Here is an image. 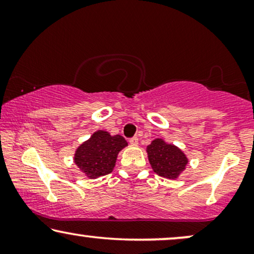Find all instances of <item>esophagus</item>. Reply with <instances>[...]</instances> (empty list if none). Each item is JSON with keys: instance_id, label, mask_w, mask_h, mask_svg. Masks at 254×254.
Segmentation results:
<instances>
[{"instance_id": "1", "label": "esophagus", "mask_w": 254, "mask_h": 254, "mask_svg": "<svg viewBox=\"0 0 254 254\" xmlns=\"http://www.w3.org/2000/svg\"><path fill=\"white\" fill-rule=\"evenodd\" d=\"M129 143H130L131 145H137V144H138V138H137V136H134V137L129 138Z\"/></svg>"}]
</instances>
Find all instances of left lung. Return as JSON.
<instances>
[{"label": "left lung", "instance_id": "obj_1", "mask_svg": "<svg viewBox=\"0 0 254 254\" xmlns=\"http://www.w3.org/2000/svg\"><path fill=\"white\" fill-rule=\"evenodd\" d=\"M147 154L154 172L163 178L177 179L189 163L178 147L166 143L163 138H155L147 147Z\"/></svg>", "mask_w": 254, "mask_h": 254}]
</instances>
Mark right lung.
I'll use <instances>...</instances> for the list:
<instances>
[{
    "mask_svg": "<svg viewBox=\"0 0 254 254\" xmlns=\"http://www.w3.org/2000/svg\"><path fill=\"white\" fill-rule=\"evenodd\" d=\"M127 145L121 135L97 130L76 149L74 162L86 177L96 179L113 171L118 154Z\"/></svg>",
    "mask_w": 254,
    "mask_h": 254,
    "instance_id": "obj_1",
    "label": "right lung"
}]
</instances>
